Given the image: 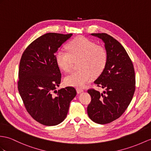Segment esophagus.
<instances>
[{
  "label": "esophagus",
  "instance_id": "obj_1",
  "mask_svg": "<svg viewBox=\"0 0 151 151\" xmlns=\"http://www.w3.org/2000/svg\"><path fill=\"white\" fill-rule=\"evenodd\" d=\"M83 91V90L82 89V88H77V92H78V93H82Z\"/></svg>",
  "mask_w": 151,
  "mask_h": 151
}]
</instances>
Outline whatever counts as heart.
I'll return each mask as SVG.
<instances>
[{"mask_svg":"<svg viewBox=\"0 0 151 151\" xmlns=\"http://www.w3.org/2000/svg\"><path fill=\"white\" fill-rule=\"evenodd\" d=\"M67 51L58 50L56 54V63L62 70L69 72L74 61L79 60L80 70L73 72L65 78L68 86L82 88L91 81L93 75L97 76L103 70L108 54L103 47L84 37L77 38L67 46Z\"/></svg>","mask_w":151,"mask_h":151,"instance_id":"b5f03b06","label":"heart"}]
</instances>
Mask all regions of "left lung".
<instances>
[{
  "instance_id": "left-lung-1",
  "label": "left lung",
  "mask_w": 151,
  "mask_h": 151,
  "mask_svg": "<svg viewBox=\"0 0 151 151\" xmlns=\"http://www.w3.org/2000/svg\"><path fill=\"white\" fill-rule=\"evenodd\" d=\"M102 40L108 58L105 67L94 83L105 88L103 93L88 90L91 101L87 108L90 119L106 124L119 119L126 111L135 91L133 65L124 47L106 33H92Z\"/></svg>"
}]
</instances>
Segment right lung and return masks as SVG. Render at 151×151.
<instances>
[{"label":"right lung","instance_id":"1","mask_svg":"<svg viewBox=\"0 0 151 151\" xmlns=\"http://www.w3.org/2000/svg\"><path fill=\"white\" fill-rule=\"evenodd\" d=\"M72 35L47 33L32 42L21 58L18 91L29 115L45 126L63 122L77 94L70 86L56 90L61 78L56 53Z\"/></svg>","mask_w":151,"mask_h":151}]
</instances>
